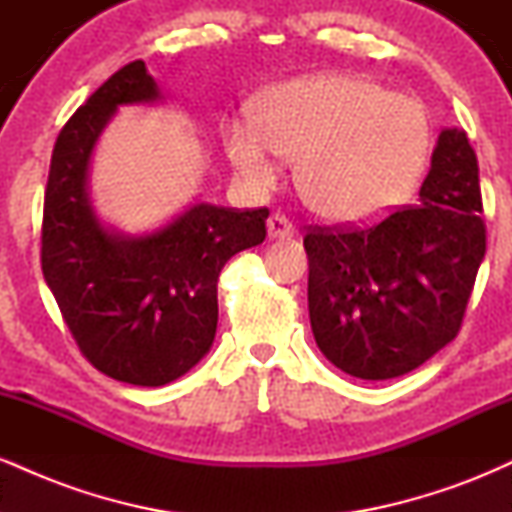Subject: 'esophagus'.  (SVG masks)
<instances>
[{
    "label": "esophagus",
    "instance_id": "obj_1",
    "mask_svg": "<svg viewBox=\"0 0 512 512\" xmlns=\"http://www.w3.org/2000/svg\"><path fill=\"white\" fill-rule=\"evenodd\" d=\"M293 226H291V221L286 219V216H281V214H272L267 219V236L269 238H293Z\"/></svg>",
    "mask_w": 512,
    "mask_h": 512
}]
</instances>
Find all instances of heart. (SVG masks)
Masks as SVG:
<instances>
[{"label":"heart","mask_w":512,"mask_h":512,"mask_svg":"<svg viewBox=\"0 0 512 512\" xmlns=\"http://www.w3.org/2000/svg\"><path fill=\"white\" fill-rule=\"evenodd\" d=\"M424 105L358 76H310L279 86L262 120L243 115L226 129L231 163L255 190L298 158V187L317 214L366 221L411 190L428 156Z\"/></svg>","instance_id":"1"}]
</instances>
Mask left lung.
Returning a JSON list of instances; mask_svg holds the SVG:
<instances>
[{
  "label": "left lung",
  "mask_w": 512,
  "mask_h": 512,
  "mask_svg": "<svg viewBox=\"0 0 512 512\" xmlns=\"http://www.w3.org/2000/svg\"><path fill=\"white\" fill-rule=\"evenodd\" d=\"M419 197L378 226L303 240L315 342L354 378H399L460 332L486 252L477 154L462 129L440 132Z\"/></svg>",
  "instance_id": "8db88e82"
}]
</instances>
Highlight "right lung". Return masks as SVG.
Returning a JSON list of instances; mask_svg holds the SVG:
<instances>
[{
  "label": "right lung",
  "instance_id": "add662e5",
  "mask_svg": "<svg viewBox=\"0 0 512 512\" xmlns=\"http://www.w3.org/2000/svg\"><path fill=\"white\" fill-rule=\"evenodd\" d=\"M142 60L129 62L69 117L50 161L43 274L84 356L120 383L161 387L209 354L223 264L267 236V209L195 202L149 233L117 231L93 207L88 175L122 105L163 101Z\"/></svg>",
  "mask_w": 512,
  "mask_h": 512
}]
</instances>
